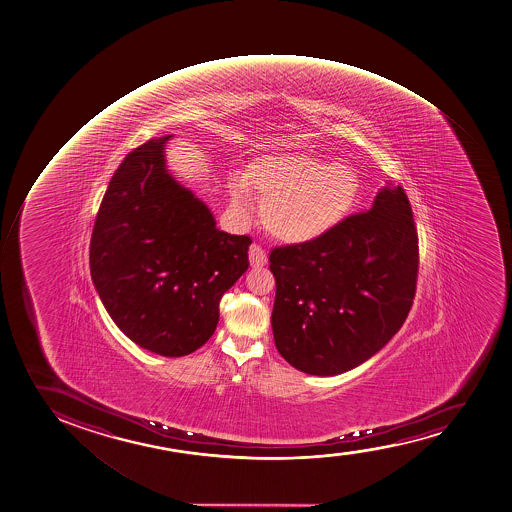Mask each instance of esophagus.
Listing matches in <instances>:
<instances>
[{
  "label": "esophagus",
  "instance_id": "1",
  "mask_svg": "<svg viewBox=\"0 0 512 512\" xmlns=\"http://www.w3.org/2000/svg\"><path fill=\"white\" fill-rule=\"evenodd\" d=\"M248 257H250L252 267H262V265L267 264V253H265L264 248L260 247L259 243H252L250 245Z\"/></svg>",
  "mask_w": 512,
  "mask_h": 512
}]
</instances>
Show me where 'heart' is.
<instances>
[{"label":"heart","mask_w":512,"mask_h":512,"mask_svg":"<svg viewBox=\"0 0 512 512\" xmlns=\"http://www.w3.org/2000/svg\"><path fill=\"white\" fill-rule=\"evenodd\" d=\"M250 189L262 197L260 219L265 230L284 243H311L337 230L354 211L361 178L347 163H330L294 151L253 161L247 177L230 178L238 209L250 206Z\"/></svg>","instance_id":"1"}]
</instances>
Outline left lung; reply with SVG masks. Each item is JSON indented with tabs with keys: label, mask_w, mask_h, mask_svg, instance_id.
I'll use <instances>...</instances> for the list:
<instances>
[{
	"label": "left lung",
	"mask_w": 512,
	"mask_h": 512,
	"mask_svg": "<svg viewBox=\"0 0 512 512\" xmlns=\"http://www.w3.org/2000/svg\"><path fill=\"white\" fill-rule=\"evenodd\" d=\"M272 332L293 368L335 376L397 334L414 303L419 238L402 185L320 240L272 248Z\"/></svg>",
	"instance_id": "8db88e82"
}]
</instances>
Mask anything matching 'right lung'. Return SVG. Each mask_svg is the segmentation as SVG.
I'll list each match as a JSON object with an SVG mask.
<instances>
[{
  "label": "right lung",
  "mask_w": 512,
  "mask_h": 512,
  "mask_svg": "<svg viewBox=\"0 0 512 512\" xmlns=\"http://www.w3.org/2000/svg\"><path fill=\"white\" fill-rule=\"evenodd\" d=\"M170 136L124 158L98 207L90 272L115 325L146 351L187 356L211 339L219 301L248 269L252 238L213 214L165 167Z\"/></svg>",
  "instance_id": "obj_1"
}]
</instances>
